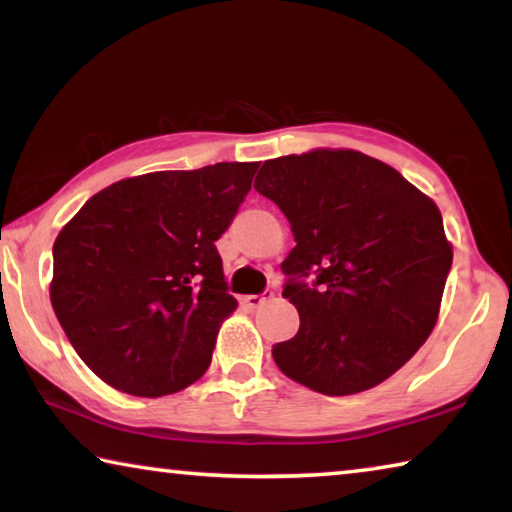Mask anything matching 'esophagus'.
I'll use <instances>...</instances> for the list:
<instances>
[{"label": "esophagus", "mask_w": 512, "mask_h": 512, "mask_svg": "<svg viewBox=\"0 0 512 512\" xmlns=\"http://www.w3.org/2000/svg\"><path fill=\"white\" fill-rule=\"evenodd\" d=\"M275 293L271 289H266L264 293H250V296H244V305L250 309H257L259 305H264L266 300H271Z\"/></svg>", "instance_id": "obj_1"}]
</instances>
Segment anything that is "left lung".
I'll return each instance as SVG.
<instances>
[{
	"label": "left lung",
	"instance_id": "8db88e82",
	"mask_svg": "<svg viewBox=\"0 0 512 512\" xmlns=\"http://www.w3.org/2000/svg\"><path fill=\"white\" fill-rule=\"evenodd\" d=\"M255 189L296 237L282 296L296 305L300 329L273 345L277 368L332 397L381 384L436 325L452 268L436 203L359 151L266 160Z\"/></svg>",
	"mask_w": 512,
	"mask_h": 512
}]
</instances>
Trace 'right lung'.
<instances>
[{
	"instance_id": "add662e5",
	"label": "right lung",
	"mask_w": 512,
	"mask_h": 512,
	"mask_svg": "<svg viewBox=\"0 0 512 512\" xmlns=\"http://www.w3.org/2000/svg\"><path fill=\"white\" fill-rule=\"evenodd\" d=\"M257 162L155 171L101 189L54 244L51 305L94 375L160 397L205 375L237 309L214 241L230 228Z\"/></svg>"
}]
</instances>
